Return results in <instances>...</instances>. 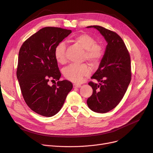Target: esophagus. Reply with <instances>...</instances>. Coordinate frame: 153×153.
Instances as JSON below:
<instances>
[{
    "label": "esophagus",
    "mask_w": 153,
    "mask_h": 153,
    "mask_svg": "<svg viewBox=\"0 0 153 153\" xmlns=\"http://www.w3.org/2000/svg\"><path fill=\"white\" fill-rule=\"evenodd\" d=\"M81 87V85H80V84H73V87L74 88H79Z\"/></svg>",
    "instance_id": "obj_1"
}]
</instances>
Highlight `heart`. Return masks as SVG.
<instances>
[{
  "label": "heart",
  "instance_id": "obj_1",
  "mask_svg": "<svg viewBox=\"0 0 153 153\" xmlns=\"http://www.w3.org/2000/svg\"><path fill=\"white\" fill-rule=\"evenodd\" d=\"M74 42L81 46L85 50V58L92 64L97 63L103 54V50L100 45L96 44L95 39L89 35L85 33L76 36ZM54 57L59 63L65 62L66 46L62 42L58 43L54 48ZM91 73V69L85 64L77 65L71 64L63 70L64 77L70 81L79 83L81 82L84 77L88 76Z\"/></svg>",
  "mask_w": 153,
  "mask_h": 153
}]
</instances>
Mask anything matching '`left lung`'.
I'll return each instance as SVG.
<instances>
[{
    "mask_svg": "<svg viewBox=\"0 0 153 153\" xmlns=\"http://www.w3.org/2000/svg\"><path fill=\"white\" fill-rule=\"evenodd\" d=\"M87 28L97 29L107 43L99 66L91 77L99 83H89L93 93L87 103L95 112L107 113L122 100L130 83V56L123 39L115 32L98 25Z\"/></svg>",
    "mask_w": 153,
    "mask_h": 153,
    "instance_id": "8db88e82",
    "label": "left lung"
}]
</instances>
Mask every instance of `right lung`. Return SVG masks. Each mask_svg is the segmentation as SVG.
Masks as SVG:
<instances>
[{"instance_id": "1", "label": "right lung", "mask_w": 153, "mask_h": 153, "mask_svg": "<svg viewBox=\"0 0 153 153\" xmlns=\"http://www.w3.org/2000/svg\"><path fill=\"white\" fill-rule=\"evenodd\" d=\"M71 32L45 27L28 38L20 49L17 77L21 92L27 105L40 115L50 117L57 114L72 89L69 81H59L61 74L54 53L56 45ZM50 79L58 82L50 86Z\"/></svg>"}]
</instances>
